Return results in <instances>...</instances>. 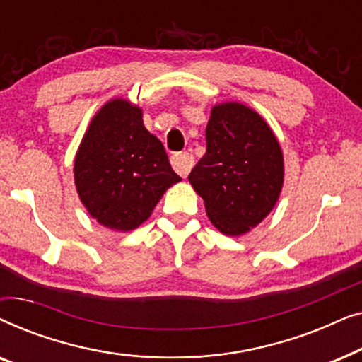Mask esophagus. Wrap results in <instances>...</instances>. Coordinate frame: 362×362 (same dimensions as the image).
<instances>
[{
	"label": "esophagus",
	"mask_w": 362,
	"mask_h": 362,
	"mask_svg": "<svg viewBox=\"0 0 362 362\" xmlns=\"http://www.w3.org/2000/svg\"><path fill=\"white\" fill-rule=\"evenodd\" d=\"M171 165L175 168V171L177 175L186 177L189 175V171L192 170V166H194V158H192L191 153L187 151H182V153H175V155L171 156Z\"/></svg>",
	"instance_id": "1"
}]
</instances>
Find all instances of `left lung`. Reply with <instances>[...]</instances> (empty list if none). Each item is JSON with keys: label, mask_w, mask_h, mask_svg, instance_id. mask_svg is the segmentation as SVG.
Listing matches in <instances>:
<instances>
[{"label": "left lung", "mask_w": 362, "mask_h": 362, "mask_svg": "<svg viewBox=\"0 0 362 362\" xmlns=\"http://www.w3.org/2000/svg\"><path fill=\"white\" fill-rule=\"evenodd\" d=\"M206 145L189 182L222 234H245L280 196L284 155L279 141L259 113L229 102L212 108Z\"/></svg>", "instance_id": "left-lung-1"}]
</instances>
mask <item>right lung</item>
<instances>
[{"label": "right lung", "instance_id": "add662e5", "mask_svg": "<svg viewBox=\"0 0 362 362\" xmlns=\"http://www.w3.org/2000/svg\"><path fill=\"white\" fill-rule=\"evenodd\" d=\"M88 214L115 230L136 229L168 187L181 181L163 143L143 125L141 110L115 98L93 117L74 163Z\"/></svg>", "mask_w": 362, "mask_h": 362}]
</instances>
